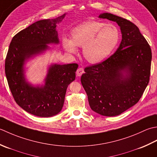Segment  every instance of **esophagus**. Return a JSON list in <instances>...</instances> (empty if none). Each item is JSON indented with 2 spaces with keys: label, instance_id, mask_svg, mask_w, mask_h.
I'll return each mask as SVG.
<instances>
[{
  "label": "esophagus",
  "instance_id": "1",
  "mask_svg": "<svg viewBox=\"0 0 157 157\" xmlns=\"http://www.w3.org/2000/svg\"><path fill=\"white\" fill-rule=\"evenodd\" d=\"M83 72H84V70H83L82 68H78L77 70H76V75H77L78 76H81Z\"/></svg>",
  "mask_w": 157,
  "mask_h": 157
}]
</instances>
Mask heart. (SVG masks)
Wrapping results in <instances>:
<instances>
[{"label": "heart", "mask_w": 157, "mask_h": 157, "mask_svg": "<svg viewBox=\"0 0 157 157\" xmlns=\"http://www.w3.org/2000/svg\"><path fill=\"white\" fill-rule=\"evenodd\" d=\"M71 38L63 37L62 45L67 52L82 53L89 63L101 62L116 49L120 40V32L116 25L99 21H89L76 25L70 32Z\"/></svg>", "instance_id": "obj_1"}]
</instances>
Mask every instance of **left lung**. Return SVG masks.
I'll return each instance as SVG.
<instances>
[{
	"instance_id": "8db88e82",
	"label": "left lung",
	"mask_w": 157,
	"mask_h": 157,
	"mask_svg": "<svg viewBox=\"0 0 157 157\" xmlns=\"http://www.w3.org/2000/svg\"><path fill=\"white\" fill-rule=\"evenodd\" d=\"M99 17L117 22L122 40L109 58L85 68L81 81L91 110L103 116L114 117L141 98L149 82L152 52L132 22L109 13H101Z\"/></svg>"
}]
</instances>
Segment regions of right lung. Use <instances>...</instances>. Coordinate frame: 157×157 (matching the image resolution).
Masks as SVG:
<instances>
[{
    "instance_id": "obj_1",
    "label": "right lung",
    "mask_w": 157,
    "mask_h": 157,
    "mask_svg": "<svg viewBox=\"0 0 157 157\" xmlns=\"http://www.w3.org/2000/svg\"><path fill=\"white\" fill-rule=\"evenodd\" d=\"M66 13L52 20L31 24L12 38L5 59V75L14 100L25 111L40 117L59 113L64 103L66 89L76 77L77 63H52L43 85H33L25 78V65L30 59L58 44L57 24Z\"/></svg>"
}]
</instances>
